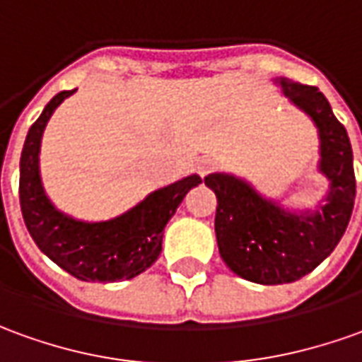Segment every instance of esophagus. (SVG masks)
<instances>
[{"label": "esophagus", "mask_w": 362, "mask_h": 362, "mask_svg": "<svg viewBox=\"0 0 362 362\" xmlns=\"http://www.w3.org/2000/svg\"><path fill=\"white\" fill-rule=\"evenodd\" d=\"M218 168V162L214 160V158H202L200 162H198V174L200 176H206V174H210V172H214Z\"/></svg>", "instance_id": "esophagus-1"}]
</instances>
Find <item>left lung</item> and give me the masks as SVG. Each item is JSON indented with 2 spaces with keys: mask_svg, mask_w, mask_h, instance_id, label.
<instances>
[{
  "mask_svg": "<svg viewBox=\"0 0 362 362\" xmlns=\"http://www.w3.org/2000/svg\"><path fill=\"white\" fill-rule=\"evenodd\" d=\"M279 85L319 130V170L331 182L325 204L313 214L285 212L235 176L204 178L218 198L216 238L222 259L235 275L262 285L291 284L311 274L341 242L356 194L349 134L325 95L287 78H279Z\"/></svg>",
  "mask_w": 362,
  "mask_h": 362,
  "instance_id": "left-lung-1",
  "label": "left lung"
}]
</instances>
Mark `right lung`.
<instances>
[{
    "instance_id": "right-lung-1",
    "label": "right lung",
    "mask_w": 362,
    "mask_h": 362,
    "mask_svg": "<svg viewBox=\"0 0 362 362\" xmlns=\"http://www.w3.org/2000/svg\"><path fill=\"white\" fill-rule=\"evenodd\" d=\"M73 93L75 88L61 90L51 98L27 132L19 162L21 214L37 247L73 277L98 284L132 279L158 259L166 223L202 178L192 174L152 192L139 206L109 222H78L59 212L41 186L39 146L47 120Z\"/></svg>"
}]
</instances>
